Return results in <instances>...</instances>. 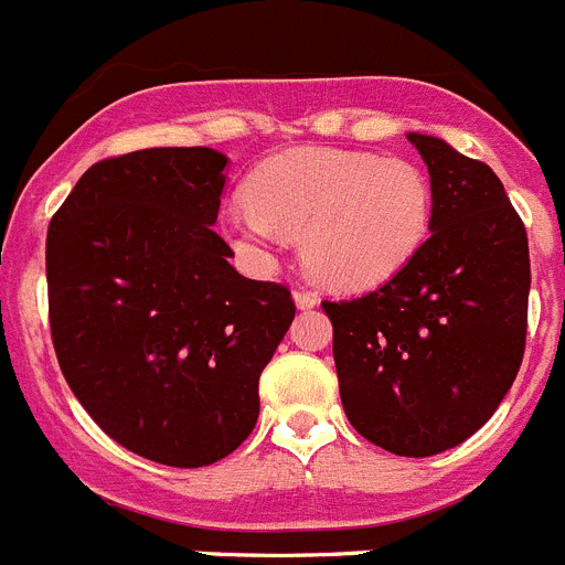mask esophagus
I'll return each mask as SVG.
<instances>
[{
  "mask_svg": "<svg viewBox=\"0 0 565 565\" xmlns=\"http://www.w3.org/2000/svg\"><path fill=\"white\" fill-rule=\"evenodd\" d=\"M295 303H298L301 309H312L318 307L320 298L315 292H309V289H295Z\"/></svg>",
  "mask_w": 565,
  "mask_h": 565,
  "instance_id": "obj_1",
  "label": "esophagus"
}]
</instances>
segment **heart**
Wrapping results in <instances>:
<instances>
[{
  "instance_id": "heart-1",
  "label": "heart",
  "mask_w": 565,
  "mask_h": 565,
  "mask_svg": "<svg viewBox=\"0 0 565 565\" xmlns=\"http://www.w3.org/2000/svg\"><path fill=\"white\" fill-rule=\"evenodd\" d=\"M434 188L416 162L349 149H295L267 160L225 231L245 253L301 236V258L332 289L377 287L428 242Z\"/></svg>"
}]
</instances>
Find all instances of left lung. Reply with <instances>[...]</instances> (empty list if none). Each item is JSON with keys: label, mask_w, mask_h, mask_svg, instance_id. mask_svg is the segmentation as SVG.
I'll return each instance as SVG.
<instances>
[{"label": "left lung", "mask_w": 565, "mask_h": 565, "mask_svg": "<svg viewBox=\"0 0 565 565\" xmlns=\"http://www.w3.org/2000/svg\"><path fill=\"white\" fill-rule=\"evenodd\" d=\"M434 188L422 250L332 320L340 399L360 436L396 456H436L495 414L526 345L530 245L504 185L481 160L408 135Z\"/></svg>", "instance_id": "1"}]
</instances>
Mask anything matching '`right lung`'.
Wrapping results in <instances>:
<instances>
[{
    "mask_svg": "<svg viewBox=\"0 0 565 565\" xmlns=\"http://www.w3.org/2000/svg\"><path fill=\"white\" fill-rule=\"evenodd\" d=\"M220 151L143 149L86 169L47 231L61 374L106 436L205 467L258 419V377L295 318L289 289L236 273L213 231Z\"/></svg>",
    "mask_w": 565,
    "mask_h": 565,
    "instance_id": "1",
    "label": "right lung"
}]
</instances>
